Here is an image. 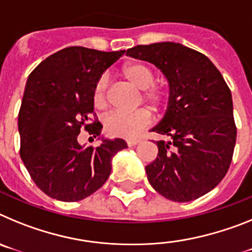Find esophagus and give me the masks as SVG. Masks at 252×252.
<instances>
[{
    "mask_svg": "<svg viewBox=\"0 0 252 252\" xmlns=\"http://www.w3.org/2000/svg\"><path fill=\"white\" fill-rule=\"evenodd\" d=\"M126 142H127V146H135L139 144L140 140L139 139H127L126 140Z\"/></svg>",
    "mask_w": 252,
    "mask_h": 252,
    "instance_id": "34e87169",
    "label": "esophagus"
}]
</instances>
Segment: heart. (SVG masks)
<instances>
[{"label":"heart","mask_w":252,"mask_h":252,"mask_svg":"<svg viewBox=\"0 0 252 252\" xmlns=\"http://www.w3.org/2000/svg\"><path fill=\"white\" fill-rule=\"evenodd\" d=\"M122 77L141 91L142 101L150 104L153 108H159L164 102V93L161 90L154 87V77L150 69L145 64L139 62H130L121 69ZM107 79L99 78L93 90V102L97 108H104L107 104ZM150 113L145 108L132 111V112H113L104 121L106 132L111 136L132 137L140 130L150 124Z\"/></svg>","instance_id":"b5f03b06"}]
</instances>
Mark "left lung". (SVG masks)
<instances>
[{"label": "left lung", "instance_id": "left-lung-1", "mask_svg": "<svg viewBox=\"0 0 252 252\" xmlns=\"http://www.w3.org/2000/svg\"><path fill=\"white\" fill-rule=\"evenodd\" d=\"M126 55L154 64L169 84L165 115L151 128L169 137L157 141V159L145 168L151 187L174 202L202 197L223 179L232 160L230 88L206 55L179 43L137 45Z\"/></svg>", "mask_w": 252, "mask_h": 252}]
</instances>
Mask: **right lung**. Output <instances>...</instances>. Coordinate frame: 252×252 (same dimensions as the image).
I'll use <instances>...</instances> for the list:
<instances>
[{"mask_svg":"<svg viewBox=\"0 0 252 252\" xmlns=\"http://www.w3.org/2000/svg\"><path fill=\"white\" fill-rule=\"evenodd\" d=\"M125 50L99 51L69 46L43 60L29 75L19 112L20 157L37 187L63 202L84 199L111 174L116 154L127 148L122 139H101L97 148L81 146L85 126L94 137L102 125L88 124L94 111L93 90Z\"/></svg>","mask_w":252,"mask_h":252,"instance_id":"obj_1","label":"right lung"}]
</instances>
